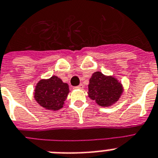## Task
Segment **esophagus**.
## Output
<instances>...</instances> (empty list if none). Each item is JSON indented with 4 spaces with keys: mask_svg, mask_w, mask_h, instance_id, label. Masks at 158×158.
<instances>
[{
    "mask_svg": "<svg viewBox=\"0 0 158 158\" xmlns=\"http://www.w3.org/2000/svg\"><path fill=\"white\" fill-rule=\"evenodd\" d=\"M75 89H82V88H83V84H79V86H76V87H75Z\"/></svg>",
    "mask_w": 158,
    "mask_h": 158,
    "instance_id": "obj_1",
    "label": "esophagus"
}]
</instances>
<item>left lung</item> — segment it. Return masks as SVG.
I'll use <instances>...</instances> for the list:
<instances>
[{"label":"left lung","mask_w":158,"mask_h":158,"mask_svg":"<svg viewBox=\"0 0 158 158\" xmlns=\"http://www.w3.org/2000/svg\"><path fill=\"white\" fill-rule=\"evenodd\" d=\"M89 97L102 107H108L117 101L123 89L113 77H107L101 72L94 73L88 85Z\"/></svg>","instance_id":"1"}]
</instances>
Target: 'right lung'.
Segmentation results:
<instances>
[{"label": "right lung", "instance_id": "add662e5", "mask_svg": "<svg viewBox=\"0 0 158 158\" xmlns=\"http://www.w3.org/2000/svg\"><path fill=\"white\" fill-rule=\"evenodd\" d=\"M69 86L57 76L46 80H41L35 88L34 98L38 104L49 110L63 108L65 99L69 93Z\"/></svg>", "mask_w": 158, "mask_h": 158}]
</instances>
